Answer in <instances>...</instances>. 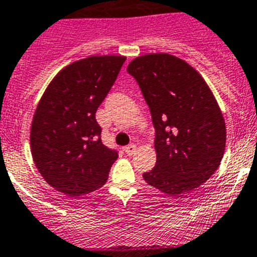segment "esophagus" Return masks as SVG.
Masks as SVG:
<instances>
[{
	"instance_id": "34e87169",
	"label": "esophagus",
	"mask_w": 257,
	"mask_h": 257,
	"mask_svg": "<svg viewBox=\"0 0 257 257\" xmlns=\"http://www.w3.org/2000/svg\"><path fill=\"white\" fill-rule=\"evenodd\" d=\"M136 145H134V144H130V145H127L126 148L123 149L124 150V153L127 154V155H133V154H135L136 153Z\"/></svg>"
}]
</instances>
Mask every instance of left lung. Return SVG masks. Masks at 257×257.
Here are the masks:
<instances>
[{
	"label": "left lung",
	"instance_id": "1",
	"mask_svg": "<svg viewBox=\"0 0 257 257\" xmlns=\"http://www.w3.org/2000/svg\"><path fill=\"white\" fill-rule=\"evenodd\" d=\"M150 108L156 164L144 179L179 197L213 175L223 158L226 124L199 73L170 54H146L127 67Z\"/></svg>",
	"mask_w": 257,
	"mask_h": 257
}]
</instances>
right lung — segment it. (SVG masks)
Returning a JSON list of instances; mask_svg holds the SVG:
<instances>
[{"mask_svg":"<svg viewBox=\"0 0 257 257\" xmlns=\"http://www.w3.org/2000/svg\"><path fill=\"white\" fill-rule=\"evenodd\" d=\"M126 58L94 55L60 70L44 92L30 131L31 154L49 185L69 197L102 187L116 150L102 144L96 119Z\"/></svg>","mask_w":257,"mask_h":257,"instance_id":"obj_1","label":"right lung"}]
</instances>
